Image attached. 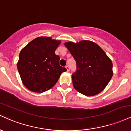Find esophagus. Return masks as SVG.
I'll list each match as a JSON object with an SVG mask.
<instances>
[{
    "label": "esophagus",
    "instance_id": "1",
    "mask_svg": "<svg viewBox=\"0 0 131 131\" xmlns=\"http://www.w3.org/2000/svg\"><path fill=\"white\" fill-rule=\"evenodd\" d=\"M65 68H67V71L69 72V71H70V67H69V66H68V65H67V66H66V67H65Z\"/></svg>",
    "mask_w": 131,
    "mask_h": 131
}]
</instances>
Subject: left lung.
I'll list each match as a JSON object with an SVG mask.
<instances>
[{
    "label": "left lung",
    "mask_w": 131,
    "mask_h": 131,
    "mask_svg": "<svg viewBox=\"0 0 131 131\" xmlns=\"http://www.w3.org/2000/svg\"><path fill=\"white\" fill-rule=\"evenodd\" d=\"M74 57L77 70L72 75L75 89L86 96L100 93L112 79L113 63L99 45L83 40L64 43Z\"/></svg>",
    "instance_id": "1"
}]
</instances>
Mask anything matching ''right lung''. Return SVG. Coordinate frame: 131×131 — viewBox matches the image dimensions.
Segmentation results:
<instances>
[{"label": "right lung", "mask_w": 131, "mask_h": 131, "mask_svg": "<svg viewBox=\"0 0 131 131\" xmlns=\"http://www.w3.org/2000/svg\"><path fill=\"white\" fill-rule=\"evenodd\" d=\"M60 43L50 37H38L21 50L17 68L23 84L29 91H48L67 71L60 66V57L55 53Z\"/></svg>", "instance_id": "obj_1"}]
</instances>
